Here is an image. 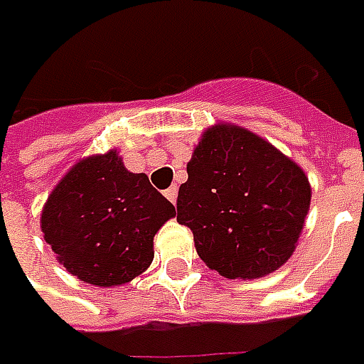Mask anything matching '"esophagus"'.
Here are the masks:
<instances>
[{
	"label": "esophagus",
	"instance_id": "obj_1",
	"mask_svg": "<svg viewBox=\"0 0 364 364\" xmlns=\"http://www.w3.org/2000/svg\"><path fill=\"white\" fill-rule=\"evenodd\" d=\"M164 196H166L170 203H176V198H178V188H176V186H170L168 190H164Z\"/></svg>",
	"mask_w": 364,
	"mask_h": 364
}]
</instances>
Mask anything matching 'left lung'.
<instances>
[{"instance_id": "1", "label": "left lung", "mask_w": 364, "mask_h": 364, "mask_svg": "<svg viewBox=\"0 0 364 364\" xmlns=\"http://www.w3.org/2000/svg\"><path fill=\"white\" fill-rule=\"evenodd\" d=\"M186 172L176 218L210 269L253 279L291 257L312 196L300 166L243 127L217 125L203 135Z\"/></svg>"}]
</instances>
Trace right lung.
Here are the masks:
<instances>
[{
	"label": "right lung",
	"instance_id": "add662e5",
	"mask_svg": "<svg viewBox=\"0 0 364 364\" xmlns=\"http://www.w3.org/2000/svg\"><path fill=\"white\" fill-rule=\"evenodd\" d=\"M176 215L146 174L125 170L117 151L78 161L50 194L42 232L58 261L92 286H121L146 272L154 235Z\"/></svg>",
	"mask_w": 364,
	"mask_h": 364
}]
</instances>
